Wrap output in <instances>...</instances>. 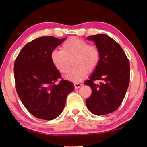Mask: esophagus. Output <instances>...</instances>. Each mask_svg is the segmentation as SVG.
I'll return each instance as SVG.
<instances>
[{
  "label": "esophagus",
  "instance_id": "obj_1",
  "mask_svg": "<svg viewBox=\"0 0 147 147\" xmlns=\"http://www.w3.org/2000/svg\"><path fill=\"white\" fill-rule=\"evenodd\" d=\"M82 84H80V83H75V84H74V88H75V89H78V88L82 87Z\"/></svg>",
  "mask_w": 147,
  "mask_h": 147
}]
</instances>
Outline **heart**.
I'll return each mask as SVG.
<instances>
[{
  "label": "heart",
  "instance_id": "1",
  "mask_svg": "<svg viewBox=\"0 0 147 147\" xmlns=\"http://www.w3.org/2000/svg\"><path fill=\"white\" fill-rule=\"evenodd\" d=\"M51 63L61 74H67L73 59V65L66 78L79 82L92 73L99 65L101 53L96 45H90L85 40L73 37L67 39L61 45V50L55 49L50 55Z\"/></svg>",
  "mask_w": 147,
  "mask_h": 147
}]
</instances>
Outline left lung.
I'll list each match as a JSON object with an SVG mask.
<instances>
[{"label": "left lung", "mask_w": 147, "mask_h": 147, "mask_svg": "<svg viewBox=\"0 0 147 147\" xmlns=\"http://www.w3.org/2000/svg\"><path fill=\"white\" fill-rule=\"evenodd\" d=\"M101 53L99 65L84 84L92 88L86 106L92 113L104 115L116 111L121 104L130 82V63L119 44L104 34L89 36ZM102 80L100 84L94 81Z\"/></svg>", "instance_id": "1"}]
</instances>
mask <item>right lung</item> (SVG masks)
<instances>
[{
    "label": "right lung",
    "mask_w": 147,
    "mask_h": 147,
    "mask_svg": "<svg viewBox=\"0 0 147 147\" xmlns=\"http://www.w3.org/2000/svg\"><path fill=\"white\" fill-rule=\"evenodd\" d=\"M65 39L37 38L26 44L15 59L17 94L26 109L37 118H57L65 107L67 94L74 89L73 83L61 78L50 59L51 52Z\"/></svg>",
    "instance_id": "obj_1"
}]
</instances>
